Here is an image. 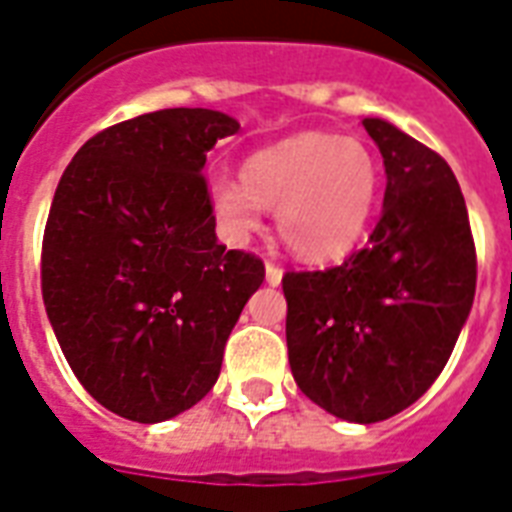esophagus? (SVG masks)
Here are the masks:
<instances>
[{"label":"esophagus","mask_w":512,"mask_h":512,"mask_svg":"<svg viewBox=\"0 0 512 512\" xmlns=\"http://www.w3.org/2000/svg\"><path fill=\"white\" fill-rule=\"evenodd\" d=\"M282 268L276 263H265V282L271 284V287H276V284H282Z\"/></svg>","instance_id":"esophagus-1"}]
</instances>
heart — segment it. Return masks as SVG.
Instances as JSON below:
<instances>
[{"instance_id":"1","label":"heart","mask_w":512,"mask_h":512,"mask_svg":"<svg viewBox=\"0 0 512 512\" xmlns=\"http://www.w3.org/2000/svg\"><path fill=\"white\" fill-rule=\"evenodd\" d=\"M376 190L378 163L360 139L300 134L255 152L241 182L214 179L209 204L230 241H247L263 228V209H271L295 255L333 260L362 236Z\"/></svg>"}]
</instances>
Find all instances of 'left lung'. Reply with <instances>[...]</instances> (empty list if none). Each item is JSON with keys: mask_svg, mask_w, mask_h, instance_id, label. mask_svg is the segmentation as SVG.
I'll use <instances>...</instances> for the list:
<instances>
[{"mask_svg": "<svg viewBox=\"0 0 512 512\" xmlns=\"http://www.w3.org/2000/svg\"><path fill=\"white\" fill-rule=\"evenodd\" d=\"M386 169L368 244L325 271H287V351L300 392L373 424L435 384L470 314L475 241L454 171L386 120L365 117Z\"/></svg>", "mask_w": 512, "mask_h": 512, "instance_id": "obj_1", "label": "left lung"}]
</instances>
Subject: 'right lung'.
Here are the masks:
<instances>
[{"label": "right lung", "mask_w": 512, "mask_h": 512, "mask_svg": "<svg viewBox=\"0 0 512 512\" xmlns=\"http://www.w3.org/2000/svg\"><path fill=\"white\" fill-rule=\"evenodd\" d=\"M233 117L158 109L104 128L58 182L42 300L69 368L107 411L166 421L212 389L263 260L214 233L206 152Z\"/></svg>", "instance_id": "1"}]
</instances>
